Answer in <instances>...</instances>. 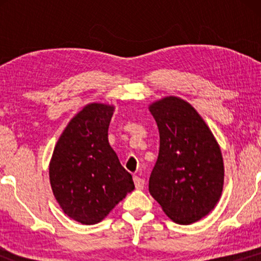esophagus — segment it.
<instances>
[{
  "label": "esophagus",
  "instance_id": "34e87169",
  "mask_svg": "<svg viewBox=\"0 0 261 261\" xmlns=\"http://www.w3.org/2000/svg\"><path fill=\"white\" fill-rule=\"evenodd\" d=\"M133 180H134V184H135V188L138 189V190H142L145 187V180L142 179V178L138 177V176H134L133 177Z\"/></svg>",
  "mask_w": 261,
  "mask_h": 261
}]
</instances>
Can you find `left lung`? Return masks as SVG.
<instances>
[{"instance_id":"left-lung-1","label":"left lung","mask_w":261,"mask_h":261,"mask_svg":"<svg viewBox=\"0 0 261 261\" xmlns=\"http://www.w3.org/2000/svg\"><path fill=\"white\" fill-rule=\"evenodd\" d=\"M149 110L160 137L149 194L174 222H196L212 212L222 192L219 145L198 113L183 99L163 98Z\"/></svg>"}]
</instances>
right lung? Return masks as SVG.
Listing matches in <instances>:
<instances>
[{"mask_svg": "<svg viewBox=\"0 0 261 261\" xmlns=\"http://www.w3.org/2000/svg\"><path fill=\"white\" fill-rule=\"evenodd\" d=\"M114 108L92 103L77 114L57 142L49 181L64 213L95 224L134 190L132 174L108 142Z\"/></svg>", "mask_w": 261, "mask_h": 261, "instance_id": "1", "label": "right lung"}]
</instances>
